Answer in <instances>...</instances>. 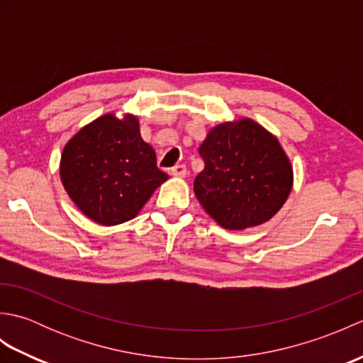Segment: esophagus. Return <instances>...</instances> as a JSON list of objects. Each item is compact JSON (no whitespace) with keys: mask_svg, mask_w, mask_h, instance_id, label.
<instances>
[{"mask_svg":"<svg viewBox=\"0 0 363 363\" xmlns=\"http://www.w3.org/2000/svg\"><path fill=\"white\" fill-rule=\"evenodd\" d=\"M172 174L173 176H176V177H186V174H187V168H186V165H174L173 168H172Z\"/></svg>","mask_w":363,"mask_h":363,"instance_id":"esophagus-1","label":"esophagus"}]
</instances>
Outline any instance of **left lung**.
Instances as JSON below:
<instances>
[{"label": "left lung", "mask_w": 363, "mask_h": 363, "mask_svg": "<svg viewBox=\"0 0 363 363\" xmlns=\"http://www.w3.org/2000/svg\"><path fill=\"white\" fill-rule=\"evenodd\" d=\"M204 169L194 189L204 211L230 230L259 226L281 209L293 168L277 138L256 121L221 123L199 146Z\"/></svg>", "instance_id": "1"}]
</instances>
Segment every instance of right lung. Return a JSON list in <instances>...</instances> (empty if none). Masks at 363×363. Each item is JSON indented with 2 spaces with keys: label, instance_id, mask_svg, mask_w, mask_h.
<instances>
[{
  "label": "right lung",
  "instance_id": "add662e5",
  "mask_svg": "<svg viewBox=\"0 0 363 363\" xmlns=\"http://www.w3.org/2000/svg\"><path fill=\"white\" fill-rule=\"evenodd\" d=\"M60 179L68 196L98 225L133 220L168 174L156 165V152L145 143L138 120L113 113L84 126L65 145Z\"/></svg>",
  "mask_w": 363,
  "mask_h": 363
}]
</instances>
